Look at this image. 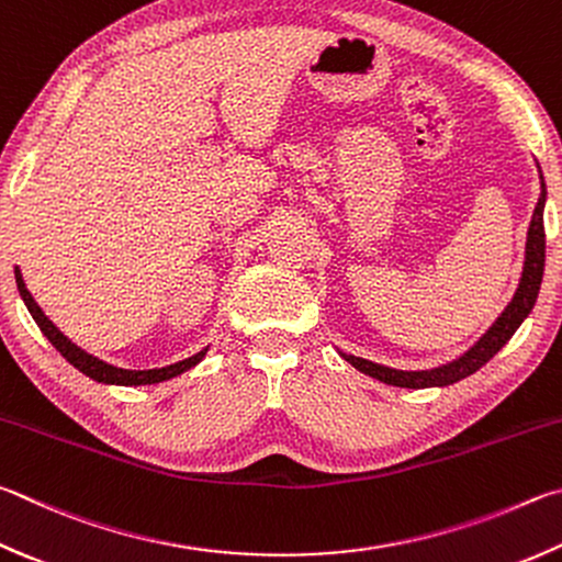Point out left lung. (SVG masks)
Returning <instances> with one entry per match:
<instances>
[{
	"instance_id": "left-lung-1",
	"label": "left lung",
	"mask_w": 562,
	"mask_h": 562,
	"mask_svg": "<svg viewBox=\"0 0 562 562\" xmlns=\"http://www.w3.org/2000/svg\"><path fill=\"white\" fill-rule=\"evenodd\" d=\"M538 175H540V167H538ZM546 196H548L546 181H543V175H540V196L536 203L533 218H530V226H528L526 260H524V272H521V280H518V288L514 292L512 302L506 304V310L498 314V319L488 326L486 334L479 336V341L474 346H469L462 356H457L454 361L435 366V369H427V371L391 369V366H381L369 359H361V356L339 351L344 356V361H349L353 369L371 375L375 381H383L387 385H397V387H445L482 369V366L488 359H494V356L502 351V346L512 339L538 300V290H540V282H543V268H546V228H543Z\"/></svg>"
}]
</instances>
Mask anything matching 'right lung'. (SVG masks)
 I'll return each instance as SVG.
<instances>
[{"mask_svg":"<svg viewBox=\"0 0 562 562\" xmlns=\"http://www.w3.org/2000/svg\"><path fill=\"white\" fill-rule=\"evenodd\" d=\"M14 278H16V288L19 294H22V300L26 304L29 314L34 316V322L38 324V329L44 331L46 339L56 346V351L64 356V359L78 369L80 373H86L88 379H93L98 383H108V385H151V383H161V381H169V379H177V375L187 373L193 366L203 361V356L209 353V346L206 349H201L199 353L189 356V359L177 361L171 366H161V369H147V371H132V369H117V366H112L103 359H98V356L88 353L76 346L74 341L68 339V336L58 329V326L48 319L44 314V310L38 307L36 300L32 297V292L26 290L24 278H22V270L14 268Z\"/></svg>","mask_w":562,"mask_h":562,"instance_id":"obj_1","label":"right lung"}]
</instances>
